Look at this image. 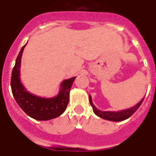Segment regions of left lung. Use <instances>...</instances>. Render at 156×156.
Segmentation results:
<instances>
[{"instance_id":"obj_1","label":"left lung","mask_w":156,"mask_h":156,"mask_svg":"<svg viewBox=\"0 0 156 156\" xmlns=\"http://www.w3.org/2000/svg\"><path fill=\"white\" fill-rule=\"evenodd\" d=\"M144 98L140 101L138 103V104L134 107H131L129 109H124V110H120V111L118 112H112V111H101L99 109H98L95 107V105L93 104V101H92V98L89 96V102H90L91 106L93 107V112L95 113L96 115H98L100 118H103V119H105V120L109 121H113V122H121V121L126 120L129 118L130 116L136 111L137 109H139V106L141 105V104L143 103Z\"/></svg>"}]
</instances>
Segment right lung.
<instances>
[{
	"label": "right lung",
	"mask_w": 156,
	"mask_h": 156,
	"mask_svg": "<svg viewBox=\"0 0 156 156\" xmlns=\"http://www.w3.org/2000/svg\"><path fill=\"white\" fill-rule=\"evenodd\" d=\"M25 46L20 51L12 71L10 84L13 98L21 109L35 120L47 121L57 118L65 111L68 106L71 87L76 77L63 80L59 93L55 98H43L31 94L20 80L21 58Z\"/></svg>",
	"instance_id": "obj_1"
}]
</instances>
